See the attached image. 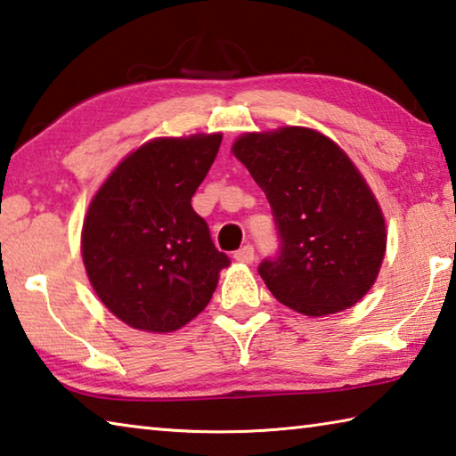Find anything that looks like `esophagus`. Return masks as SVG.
<instances>
[{
	"instance_id": "34e87169",
	"label": "esophagus",
	"mask_w": 456,
	"mask_h": 456,
	"mask_svg": "<svg viewBox=\"0 0 456 456\" xmlns=\"http://www.w3.org/2000/svg\"><path fill=\"white\" fill-rule=\"evenodd\" d=\"M234 258L238 262H242V265H252V262H254V248H252L250 244H246V246H242V248L234 254Z\"/></svg>"
}]
</instances>
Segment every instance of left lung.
<instances>
[{
    "instance_id": "left-lung-1",
    "label": "left lung",
    "mask_w": 456,
    "mask_h": 456,
    "mask_svg": "<svg viewBox=\"0 0 456 456\" xmlns=\"http://www.w3.org/2000/svg\"><path fill=\"white\" fill-rule=\"evenodd\" d=\"M232 154L273 208L281 256L258 268L278 302L313 318L361 302L387 254V222L337 142L305 126L246 132Z\"/></svg>"
}]
</instances>
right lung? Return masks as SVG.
<instances>
[{
  "label": "right lung",
  "instance_id": "obj_1",
  "mask_svg": "<svg viewBox=\"0 0 456 456\" xmlns=\"http://www.w3.org/2000/svg\"><path fill=\"white\" fill-rule=\"evenodd\" d=\"M222 134L154 138L130 151L87 206L82 258L102 305L143 332H174L208 306L220 270L191 196L218 154Z\"/></svg>",
  "mask_w": 456,
  "mask_h": 456
}]
</instances>
